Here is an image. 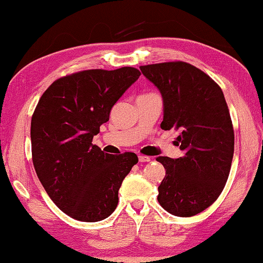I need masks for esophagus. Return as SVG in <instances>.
<instances>
[{"mask_svg": "<svg viewBox=\"0 0 263 263\" xmlns=\"http://www.w3.org/2000/svg\"><path fill=\"white\" fill-rule=\"evenodd\" d=\"M138 160H140L141 163H147V162H151V158L147 156H138Z\"/></svg>", "mask_w": 263, "mask_h": 263, "instance_id": "esophagus-1", "label": "esophagus"}]
</instances>
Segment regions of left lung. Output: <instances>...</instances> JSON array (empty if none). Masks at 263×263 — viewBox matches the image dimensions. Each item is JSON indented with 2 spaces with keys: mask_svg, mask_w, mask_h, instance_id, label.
Listing matches in <instances>:
<instances>
[{
  "mask_svg": "<svg viewBox=\"0 0 263 263\" xmlns=\"http://www.w3.org/2000/svg\"><path fill=\"white\" fill-rule=\"evenodd\" d=\"M160 90L163 129L179 131L183 156L158 157L165 167L158 202L169 213L192 217L222 194L232 166L234 128L220 87L203 71L183 61L141 66Z\"/></svg>",
  "mask_w": 263,
  "mask_h": 263,
  "instance_id": "1",
  "label": "left lung"
}]
</instances>
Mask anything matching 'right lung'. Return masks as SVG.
Instances as JSON below:
<instances>
[{
	"label": "right lung",
	"instance_id": "add662e5",
	"mask_svg": "<svg viewBox=\"0 0 263 263\" xmlns=\"http://www.w3.org/2000/svg\"><path fill=\"white\" fill-rule=\"evenodd\" d=\"M140 76L134 67L76 72L53 82L34 110V169L53 203L73 219L99 222L109 217L119 203L123 179L138 162L135 153L111 156L91 141Z\"/></svg>",
	"mask_w": 263,
	"mask_h": 263
}]
</instances>
